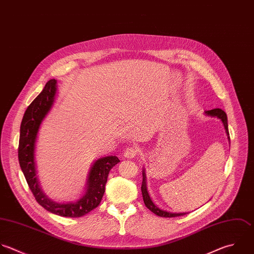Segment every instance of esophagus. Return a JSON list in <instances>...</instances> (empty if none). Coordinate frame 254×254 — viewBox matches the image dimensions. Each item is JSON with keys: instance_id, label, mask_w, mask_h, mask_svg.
Instances as JSON below:
<instances>
[{"instance_id": "34e87169", "label": "esophagus", "mask_w": 254, "mask_h": 254, "mask_svg": "<svg viewBox=\"0 0 254 254\" xmlns=\"http://www.w3.org/2000/svg\"><path fill=\"white\" fill-rule=\"evenodd\" d=\"M137 149H135V148H133V147H128V148H127L126 150H125V152H124V156L126 157V158H134L136 155H137Z\"/></svg>"}]
</instances>
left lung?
Wrapping results in <instances>:
<instances>
[{
  "mask_svg": "<svg viewBox=\"0 0 254 254\" xmlns=\"http://www.w3.org/2000/svg\"><path fill=\"white\" fill-rule=\"evenodd\" d=\"M205 114L207 116H210V117H216V118H219L222 122H223V125L225 127V129H226V133L228 135V138H229V141H230V133H229V127H228V117H227V114L221 110V109H214V110H211V111H206ZM141 192H142V197H143V202L146 206L147 209H149L153 214H155L156 216H159V217H163V218H174V217H181V216H184L188 213H171V212H167V211H164V210H161L159 209L156 205H154V203L152 202L149 194H148V191H147V187H146V175H145V170L143 169L142 171V184H141Z\"/></svg>",
  "mask_w": 254,
  "mask_h": 254,
  "instance_id": "1",
  "label": "left lung"
}]
</instances>
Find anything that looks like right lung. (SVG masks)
I'll return each mask as SVG.
<instances>
[{"label":"right lung","instance_id":"obj_1","mask_svg":"<svg viewBox=\"0 0 254 254\" xmlns=\"http://www.w3.org/2000/svg\"><path fill=\"white\" fill-rule=\"evenodd\" d=\"M56 80H49L41 93L27 107L19 129L18 161L29 189L36 202L48 212L67 218L82 217L97 208L104 196L111 169L120 162L117 156H106L94 162L87 179L85 195L76 202L58 203L43 193L39 185L34 161V150L39 127L53 106L56 97Z\"/></svg>","mask_w":254,"mask_h":254}]
</instances>
